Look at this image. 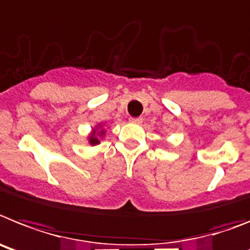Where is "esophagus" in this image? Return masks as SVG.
I'll use <instances>...</instances> for the list:
<instances>
[{"label":"esophagus","instance_id":"34e87169","mask_svg":"<svg viewBox=\"0 0 250 250\" xmlns=\"http://www.w3.org/2000/svg\"><path fill=\"white\" fill-rule=\"evenodd\" d=\"M129 122H131V123H136V125H138V123H141L142 122V118H129Z\"/></svg>","mask_w":250,"mask_h":250}]
</instances>
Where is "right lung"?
I'll return each mask as SVG.
<instances>
[{
  "instance_id": "1",
  "label": "right lung",
  "mask_w": 250,
  "mask_h": 250,
  "mask_svg": "<svg viewBox=\"0 0 250 250\" xmlns=\"http://www.w3.org/2000/svg\"><path fill=\"white\" fill-rule=\"evenodd\" d=\"M105 135V128H104V125L103 123H99V125L94 127L91 133L89 135L87 140H89V144L91 146H95V145H99L100 141L99 138L103 137V136Z\"/></svg>"
}]
</instances>
